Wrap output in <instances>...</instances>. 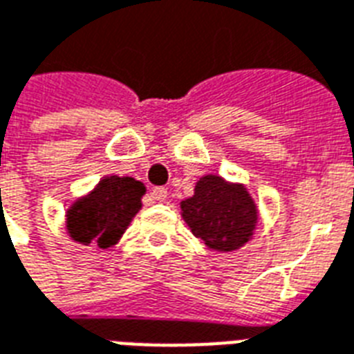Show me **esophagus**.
I'll list each match as a JSON object with an SVG mask.
<instances>
[{"label":"esophagus","mask_w":354,"mask_h":354,"mask_svg":"<svg viewBox=\"0 0 354 354\" xmlns=\"http://www.w3.org/2000/svg\"><path fill=\"white\" fill-rule=\"evenodd\" d=\"M151 197H153V201H159V203H162V201H166V197H168V190H166V188H162V186H159V188H153V190H151Z\"/></svg>","instance_id":"34e87169"}]
</instances>
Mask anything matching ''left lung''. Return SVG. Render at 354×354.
Returning a JSON list of instances; mask_svg holds the SVG:
<instances>
[{"instance_id":"8db88e82","label":"left lung","mask_w":354,"mask_h":354,"mask_svg":"<svg viewBox=\"0 0 354 354\" xmlns=\"http://www.w3.org/2000/svg\"><path fill=\"white\" fill-rule=\"evenodd\" d=\"M256 201L247 186L221 175L206 174L195 183L194 195L180 201V217L206 248L234 252L254 237L257 226Z\"/></svg>"}]
</instances>
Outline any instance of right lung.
Here are the masks:
<instances>
[{"mask_svg":"<svg viewBox=\"0 0 354 354\" xmlns=\"http://www.w3.org/2000/svg\"><path fill=\"white\" fill-rule=\"evenodd\" d=\"M144 194L146 186L140 180L107 175L65 210L67 236L80 245L97 247L98 252L111 248L142 208Z\"/></svg>","mask_w":354,"mask_h":354,"instance_id":"1","label":"right lung"}]
</instances>
